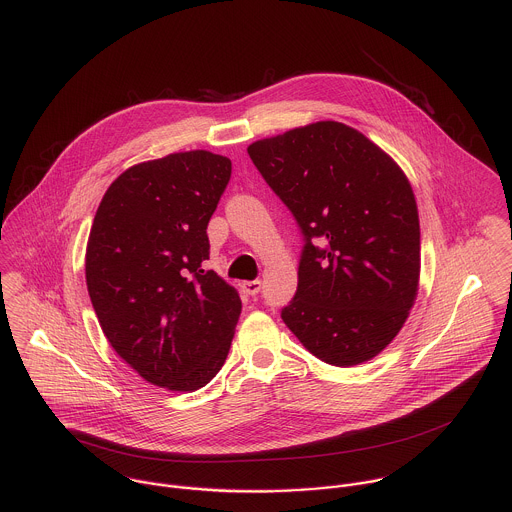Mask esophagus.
Listing matches in <instances>:
<instances>
[{"label":"esophagus","instance_id":"obj_1","mask_svg":"<svg viewBox=\"0 0 512 512\" xmlns=\"http://www.w3.org/2000/svg\"><path fill=\"white\" fill-rule=\"evenodd\" d=\"M240 290L246 293V295H256V293L262 290V282H260V280H252V282H242V284H240Z\"/></svg>","mask_w":512,"mask_h":512}]
</instances>
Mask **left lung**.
<instances>
[{
    "label": "left lung",
    "mask_w": 512,
    "mask_h": 512,
    "mask_svg": "<svg viewBox=\"0 0 512 512\" xmlns=\"http://www.w3.org/2000/svg\"><path fill=\"white\" fill-rule=\"evenodd\" d=\"M305 244L282 319L333 366L374 359L406 323L420 284V219L400 165L359 130L325 120L248 146Z\"/></svg>",
    "instance_id": "obj_1"
}]
</instances>
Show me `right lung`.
<instances>
[{
	"instance_id": "1",
	"label": "right lung",
	"mask_w": 512,
	"mask_h": 512,
	"mask_svg": "<svg viewBox=\"0 0 512 512\" xmlns=\"http://www.w3.org/2000/svg\"><path fill=\"white\" fill-rule=\"evenodd\" d=\"M207 149L126 169L104 193L86 244V286L112 349L144 380L193 392L219 372L240 297L213 270L207 224L230 179Z\"/></svg>"
}]
</instances>
